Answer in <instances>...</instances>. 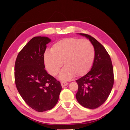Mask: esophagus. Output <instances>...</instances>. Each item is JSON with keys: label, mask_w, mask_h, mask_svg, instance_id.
<instances>
[{"label": "esophagus", "mask_w": 130, "mask_h": 130, "mask_svg": "<svg viewBox=\"0 0 130 130\" xmlns=\"http://www.w3.org/2000/svg\"><path fill=\"white\" fill-rule=\"evenodd\" d=\"M68 83L67 82H61V86H62V88H63V87H64L65 86H66L67 85H68Z\"/></svg>", "instance_id": "34e87169"}]
</instances>
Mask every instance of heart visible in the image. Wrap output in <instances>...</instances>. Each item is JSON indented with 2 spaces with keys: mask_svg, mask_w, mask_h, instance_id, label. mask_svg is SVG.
Returning a JSON list of instances; mask_svg holds the SVG:
<instances>
[{
  "mask_svg": "<svg viewBox=\"0 0 130 130\" xmlns=\"http://www.w3.org/2000/svg\"><path fill=\"white\" fill-rule=\"evenodd\" d=\"M95 50L87 40L70 37L60 40L53 45L51 51L44 54V61L49 73L56 76L63 65H65L58 77L67 81L75 75L81 76L87 73L93 65Z\"/></svg>",
  "mask_w": 130,
  "mask_h": 130,
  "instance_id": "obj_1",
  "label": "heart"
}]
</instances>
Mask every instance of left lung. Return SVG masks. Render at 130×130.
Here are the masks:
<instances>
[{
	"label": "left lung",
	"mask_w": 130,
	"mask_h": 130,
	"mask_svg": "<svg viewBox=\"0 0 130 130\" xmlns=\"http://www.w3.org/2000/svg\"><path fill=\"white\" fill-rule=\"evenodd\" d=\"M79 35L91 42L95 50V57L90 71L76 81L78 85L76 98L84 107L94 109L103 105L111 93L114 84L113 66L103 45L90 35Z\"/></svg>",
	"instance_id": "left-lung-1"
}]
</instances>
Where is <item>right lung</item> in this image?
<instances>
[{
	"label": "right lung",
	"mask_w": 130,
	"mask_h": 130,
	"mask_svg": "<svg viewBox=\"0 0 130 130\" xmlns=\"http://www.w3.org/2000/svg\"><path fill=\"white\" fill-rule=\"evenodd\" d=\"M50 41L46 37L32 38L19 53L14 66L19 93L27 105L40 112L56 105L62 90L60 82L44 69L43 56Z\"/></svg>",
	"instance_id": "right-lung-1"
}]
</instances>
